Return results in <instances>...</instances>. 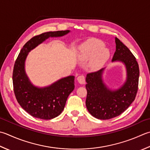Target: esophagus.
I'll return each instance as SVG.
<instances>
[{
    "label": "esophagus",
    "instance_id": "esophagus-1",
    "mask_svg": "<svg viewBox=\"0 0 150 150\" xmlns=\"http://www.w3.org/2000/svg\"><path fill=\"white\" fill-rule=\"evenodd\" d=\"M77 81L81 84H85V77H84V76L83 75H79V77H77Z\"/></svg>",
    "mask_w": 150,
    "mask_h": 150
}]
</instances>
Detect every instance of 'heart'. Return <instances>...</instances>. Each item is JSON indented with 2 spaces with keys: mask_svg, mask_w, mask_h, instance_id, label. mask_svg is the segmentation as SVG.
Returning a JSON list of instances; mask_svg holds the SVG:
<instances>
[{
  "mask_svg": "<svg viewBox=\"0 0 150 150\" xmlns=\"http://www.w3.org/2000/svg\"><path fill=\"white\" fill-rule=\"evenodd\" d=\"M79 59L83 61L90 60V66L93 70L98 69L104 65L110 57V51L105 47L102 41L91 38L80 47Z\"/></svg>",
  "mask_w": 150,
  "mask_h": 150,
  "instance_id": "obj_1",
  "label": "heart"
}]
</instances>
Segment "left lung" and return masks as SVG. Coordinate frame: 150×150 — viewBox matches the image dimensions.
Instances as JSON below:
<instances>
[{"instance_id": "obj_1", "label": "left lung", "mask_w": 150, "mask_h": 150, "mask_svg": "<svg viewBox=\"0 0 150 150\" xmlns=\"http://www.w3.org/2000/svg\"><path fill=\"white\" fill-rule=\"evenodd\" d=\"M116 51L112 62H121L127 71L125 83L112 90L103 81L105 68L88 73L86 77L87 97L86 106L92 116L100 120H108L120 115L130 106L138 91L139 67L135 57L118 38H115Z\"/></svg>"}]
</instances>
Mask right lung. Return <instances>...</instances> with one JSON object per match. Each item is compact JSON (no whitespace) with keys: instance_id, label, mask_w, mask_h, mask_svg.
<instances>
[{"instance_id":"right-lung-1","label":"right lung","mask_w":150,"mask_h":150,"mask_svg":"<svg viewBox=\"0 0 150 150\" xmlns=\"http://www.w3.org/2000/svg\"><path fill=\"white\" fill-rule=\"evenodd\" d=\"M69 32H47L33 37L23 47L15 62L12 76L15 96L21 107L35 118L51 120L60 115L69 95L75 88V77L62 78L49 86H35L26 74V58L31 50L49 38L61 37Z\"/></svg>"}]
</instances>
